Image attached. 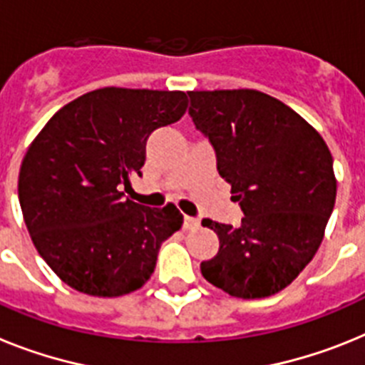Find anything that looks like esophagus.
Instances as JSON below:
<instances>
[{"mask_svg": "<svg viewBox=\"0 0 365 365\" xmlns=\"http://www.w3.org/2000/svg\"><path fill=\"white\" fill-rule=\"evenodd\" d=\"M198 226H200L198 218H192V217L183 218V230H196Z\"/></svg>", "mask_w": 365, "mask_h": 365, "instance_id": "1", "label": "esophagus"}]
</instances>
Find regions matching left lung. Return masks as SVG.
Returning a JSON list of instances; mask_svg holds the SVG:
<instances>
[{"label":"left lung","mask_w":365,"mask_h":365,"mask_svg":"<svg viewBox=\"0 0 365 365\" xmlns=\"http://www.w3.org/2000/svg\"><path fill=\"white\" fill-rule=\"evenodd\" d=\"M189 115L217 154L240 226L204 218L220 248L200 264L209 283L242 299L281 292L312 261L336 200L332 156L318 130L257 90L189 91Z\"/></svg>","instance_id":"obj_1"}]
</instances>
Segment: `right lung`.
<instances>
[{
  "mask_svg": "<svg viewBox=\"0 0 365 365\" xmlns=\"http://www.w3.org/2000/svg\"><path fill=\"white\" fill-rule=\"evenodd\" d=\"M185 110L183 91L101 88L60 108L29 145L18 178L21 213L38 253L66 284L117 297L150 279L183 215L173 204H135L121 189L141 176L148 135Z\"/></svg>",
  "mask_w": 365,
  "mask_h": 365,
  "instance_id": "right-lung-1",
  "label": "right lung"
}]
</instances>
